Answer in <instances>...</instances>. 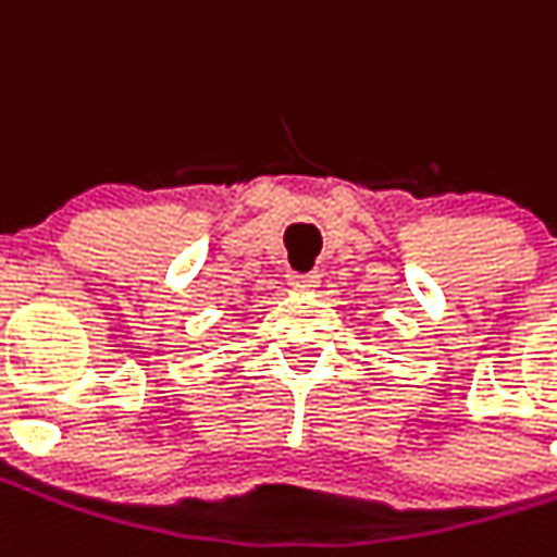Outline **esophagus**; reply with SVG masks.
Listing matches in <instances>:
<instances>
[{"instance_id":"1","label":"esophagus","mask_w":557,"mask_h":557,"mask_svg":"<svg viewBox=\"0 0 557 557\" xmlns=\"http://www.w3.org/2000/svg\"><path fill=\"white\" fill-rule=\"evenodd\" d=\"M319 274L317 271H310V274H289V286L298 292H310L319 286Z\"/></svg>"}]
</instances>
